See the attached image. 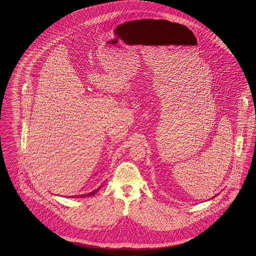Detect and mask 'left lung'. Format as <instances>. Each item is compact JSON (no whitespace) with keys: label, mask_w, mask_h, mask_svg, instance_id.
<instances>
[{"label":"left lung","mask_w":256,"mask_h":256,"mask_svg":"<svg viewBox=\"0 0 256 256\" xmlns=\"http://www.w3.org/2000/svg\"><path fill=\"white\" fill-rule=\"evenodd\" d=\"M214 197H215V196H214Z\"/></svg>","instance_id":"8db88e82"}]
</instances>
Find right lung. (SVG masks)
Listing matches in <instances>:
<instances>
[{
	"label": "right lung",
	"instance_id": "add662e5",
	"mask_svg": "<svg viewBox=\"0 0 256 256\" xmlns=\"http://www.w3.org/2000/svg\"><path fill=\"white\" fill-rule=\"evenodd\" d=\"M101 186H102V185H101L100 186H98L96 190H94L93 192H89V194H82V195H78H78L77 196H72V198H84V197H91V196L94 195V194H96V192L100 190ZM70 197H71V196H70Z\"/></svg>",
	"mask_w": 256,
	"mask_h": 256
}]
</instances>
